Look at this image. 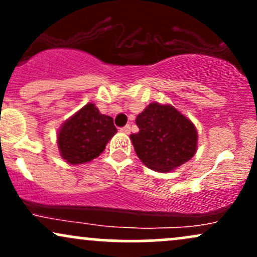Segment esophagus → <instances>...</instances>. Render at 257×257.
Instances as JSON below:
<instances>
[{
    "label": "esophagus",
    "mask_w": 257,
    "mask_h": 257,
    "mask_svg": "<svg viewBox=\"0 0 257 257\" xmlns=\"http://www.w3.org/2000/svg\"><path fill=\"white\" fill-rule=\"evenodd\" d=\"M120 132L124 133V134H129V133H131V126H129V125L122 126V128H120Z\"/></svg>",
    "instance_id": "esophagus-1"
}]
</instances>
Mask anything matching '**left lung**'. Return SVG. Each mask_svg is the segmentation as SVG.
I'll return each instance as SVG.
<instances>
[{
  "mask_svg": "<svg viewBox=\"0 0 257 257\" xmlns=\"http://www.w3.org/2000/svg\"><path fill=\"white\" fill-rule=\"evenodd\" d=\"M139 132L131 139L138 157L156 172H172L197 151L196 126L170 105L152 102L137 117Z\"/></svg>",
  "mask_w": 257,
  "mask_h": 257,
  "instance_id": "8db88e82",
  "label": "left lung"
}]
</instances>
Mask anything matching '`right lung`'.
<instances>
[{
  "label": "right lung",
  "mask_w": 257,
  "mask_h": 257,
  "mask_svg": "<svg viewBox=\"0 0 257 257\" xmlns=\"http://www.w3.org/2000/svg\"><path fill=\"white\" fill-rule=\"evenodd\" d=\"M116 132L112 117L100 113L94 104H87L59 131V151L67 163H87L104 151Z\"/></svg>",
  "instance_id": "add662e5"
}]
</instances>
